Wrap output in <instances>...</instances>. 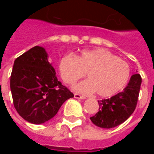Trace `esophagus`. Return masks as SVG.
Returning a JSON list of instances; mask_svg holds the SVG:
<instances>
[{"instance_id":"34e87169","label":"esophagus","mask_w":154,"mask_h":154,"mask_svg":"<svg viewBox=\"0 0 154 154\" xmlns=\"http://www.w3.org/2000/svg\"><path fill=\"white\" fill-rule=\"evenodd\" d=\"M74 97L77 98V99H85V98H86L84 96H82V95H80V94L78 93L74 94Z\"/></svg>"}]
</instances>
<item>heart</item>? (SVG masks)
Segmentation results:
<instances>
[{
	"instance_id": "b5f03b06",
	"label": "heart",
	"mask_w": 154,
	"mask_h": 154,
	"mask_svg": "<svg viewBox=\"0 0 154 154\" xmlns=\"http://www.w3.org/2000/svg\"><path fill=\"white\" fill-rule=\"evenodd\" d=\"M59 72L64 82L72 85L87 73L88 80L78 83L74 90L82 94L95 91L109 97L125 87L130 76L129 64L102 48L82 51L79 56L67 54L59 62Z\"/></svg>"
}]
</instances>
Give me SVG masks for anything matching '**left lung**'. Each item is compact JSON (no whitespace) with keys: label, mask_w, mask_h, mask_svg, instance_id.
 I'll return each instance as SVG.
<instances>
[{"label":"left lung","mask_w":154,"mask_h":154,"mask_svg":"<svg viewBox=\"0 0 154 154\" xmlns=\"http://www.w3.org/2000/svg\"><path fill=\"white\" fill-rule=\"evenodd\" d=\"M141 82V76L134 74L123 91L109 99L98 100L99 111L90 117L91 122L103 129H111L125 122L135 110Z\"/></svg>","instance_id":"obj_1"}]
</instances>
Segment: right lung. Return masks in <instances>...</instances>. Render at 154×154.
<instances>
[{"label": "right lung", "instance_id": "right-lung-1", "mask_svg": "<svg viewBox=\"0 0 154 154\" xmlns=\"http://www.w3.org/2000/svg\"><path fill=\"white\" fill-rule=\"evenodd\" d=\"M11 91L15 110L22 118L39 125L51 119L62 105L74 97L57 81L44 48L35 46L15 60Z\"/></svg>", "mask_w": 154, "mask_h": 154}]
</instances>
